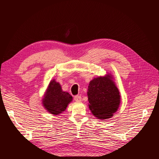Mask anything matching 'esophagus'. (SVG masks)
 <instances>
[{
	"instance_id": "34e87169",
	"label": "esophagus",
	"mask_w": 159,
	"mask_h": 159,
	"mask_svg": "<svg viewBox=\"0 0 159 159\" xmlns=\"http://www.w3.org/2000/svg\"><path fill=\"white\" fill-rule=\"evenodd\" d=\"M74 100H75L76 102H80V101H81V96H76L75 97H74Z\"/></svg>"
}]
</instances>
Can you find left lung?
<instances>
[{"instance_id": "obj_1", "label": "left lung", "mask_w": 159, "mask_h": 159, "mask_svg": "<svg viewBox=\"0 0 159 159\" xmlns=\"http://www.w3.org/2000/svg\"><path fill=\"white\" fill-rule=\"evenodd\" d=\"M87 96L89 109L98 120L112 117L121 102V96L112 74L94 78L89 82Z\"/></svg>"}]
</instances>
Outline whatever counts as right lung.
<instances>
[{
	"label": "right lung",
	"instance_id": "add662e5",
	"mask_svg": "<svg viewBox=\"0 0 159 159\" xmlns=\"http://www.w3.org/2000/svg\"><path fill=\"white\" fill-rule=\"evenodd\" d=\"M72 99V96L68 92L62 90L59 83L53 79L50 80L47 87L43 96L42 103L48 113L57 116L66 111Z\"/></svg>",
	"mask_w": 159,
	"mask_h": 159
}]
</instances>
